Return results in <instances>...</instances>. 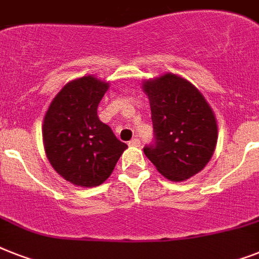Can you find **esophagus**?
I'll return each mask as SVG.
<instances>
[{"label":"esophagus","mask_w":259,"mask_h":259,"mask_svg":"<svg viewBox=\"0 0 259 259\" xmlns=\"http://www.w3.org/2000/svg\"><path fill=\"white\" fill-rule=\"evenodd\" d=\"M129 145L130 146H140L141 145V140H140V138H133V140L129 142Z\"/></svg>","instance_id":"34e87169"}]
</instances>
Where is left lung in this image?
<instances>
[{
  "label": "left lung",
  "mask_w": 259,
  "mask_h": 259,
  "mask_svg": "<svg viewBox=\"0 0 259 259\" xmlns=\"http://www.w3.org/2000/svg\"><path fill=\"white\" fill-rule=\"evenodd\" d=\"M142 89L149 97L154 132L144 153L166 179L187 180L212 157L218 141L212 110L196 87L177 75L148 80Z\"/></svg>",
  "instance_id": "left-lung-1"
}]
</instances>
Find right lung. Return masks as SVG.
Here are the masks:
<instances>
[{
	"label": "right lung",
	"instance_id": "add662e5",
	"mask_svg": "<svg viewBox=\"0 0 259 259\" xmlns=\"http://www.w3.org/2000/svg\"><path fill=\"white\" fill-rule=\"evenodd\" d=\"M109 83L83 76L55 97L42 125L47 157L54 169L75 185L95 187L111 175L127 148L98 118Z\"/></svg>",
	"mask_w": 259,
	"mask_h": 259
}]
</instances>
